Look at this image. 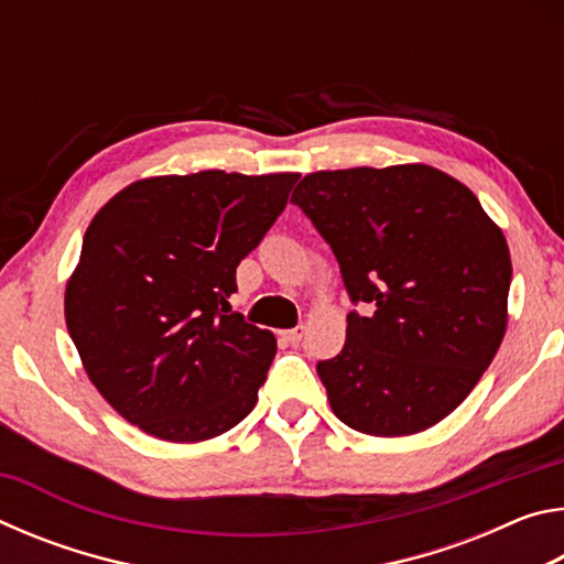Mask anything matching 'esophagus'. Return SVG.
I'll list each match as a JSON object with an SVG mask.
<instances>
[{"instance_id": "1", "label": "esophagus", "mask_w": 564, "mask_h": 564, "mask_svg": "<svg viewBox=\"0 0 564 564\" xmlns=\"http://www.w3.org/2000/svg\"><path fill=\"white\" fill-rule=\"evenodd\" d=\"M303 333H305V328L303 326H295V328H291V330H283V338L289 340V343H301V338H303Z\"/></svg>"}]
</instances>
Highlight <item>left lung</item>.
Listing matches in <instances>:
<instances>
[{"label":"left lung","instance_id":"8db88e82","mask_svg":"<svg viewBox=\"0 0 564 564\" xmlns=\"http://www.w3.org/2000/svg\"><path fill=\"white\" fill-rule=\"evenodd\" d=\"M291 202L336 253L346 346L318 362L333 413L366 435L425 431L470 395L508 328V241L460 181L425 164L316 171Z\"/></svg>","mask_w":564,"mask_h":564}]
</instances>
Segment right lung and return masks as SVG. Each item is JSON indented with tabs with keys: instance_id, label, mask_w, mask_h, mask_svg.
Instances as JSON below:
<instances>
[{
	"instance_id": "1",
	"label": "right lung",
	"mask_w": 564,
	"mask_h": 564,
	"mask_svg": "<svg viewBox=\"0 0 564 564\" xmlns=\"http://www.w3.org/2000/svg\"><path fill=\"white\" fill-rule=\"evenodd\" d=\"M299 178H141L91 218L66 283V328L91 383L131 425L198 443L251 413L275 338L231 313L228 295Z\"/></svg>"
}]
</instances>
